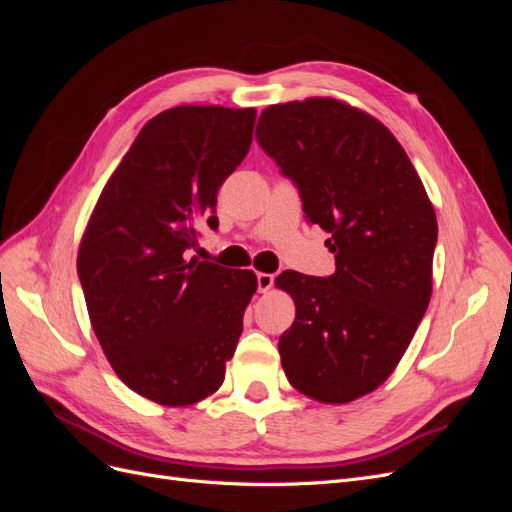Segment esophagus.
I'll list each match as a JSON object with an SVG mask.
<instances>
[{
    "label": "esophagus",
    "mask_w": 512,
    "mask_h": 512,
    "mask_svg": "<svg viewBox=\"0 0 512 512\" xmlns=\"http://www.w3.org/2000/svg\"><path fill=\"white\" fill-rule=\"evenodd\" d=\"M275 277L271 273H256V284H258V292H267L273 286Z\"/></svg>",
    "instance_id": "esophagus-1"
}]
</instances>
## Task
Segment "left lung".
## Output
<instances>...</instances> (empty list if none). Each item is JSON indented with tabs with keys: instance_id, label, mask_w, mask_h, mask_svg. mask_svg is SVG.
<instances>
[{
	"instance_id": "8db88e82",
	"label": "left lung",
	"mask_w": 512,
	"mask_h": 512,
	"mask_svg": "<svg viewBox=\"0 0 512 512\" xmlns=\"http://www.w3.org/2000/svg\"><path fill=\"white\" fill-rule=\"evenodd\" d=\"M262 151L299 190L307 224L329 232L327 277L284 271L297 318L280 337L294 389L346 404L393 374L431 297L438 222L404 147L380 121L331 98L275 104Z\"/></svg>"
}]
</instances>
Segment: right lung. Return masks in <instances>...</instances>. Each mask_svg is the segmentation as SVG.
<instances>
[{
  "label": "right lung",
  "instance_id": "obj_1",
  "mask_svg": "<svg viewBox=\"0 0 512 512\" xmlns=\"http://www.w3.org/2000/svg\"><path fill=\"white\" fill-rule=\"evenodd\" d=\"M254 108L177 106L153 117L104 185L76 271L121 382L162 406L220 389L256 292L252 271L190 258L200 222L252 145Z\"/></svg>",
  "mask_w": 512,
  "mask_h": 512
}]
</instances>
